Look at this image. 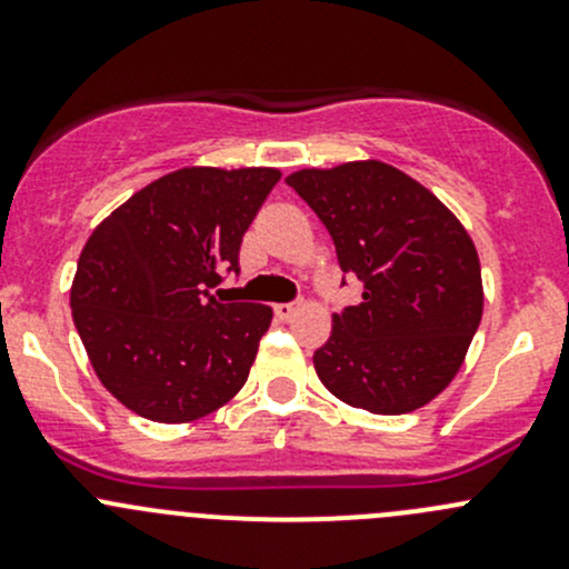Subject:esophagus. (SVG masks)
Listing matches in <instances>:
<instances>
[{
  "instance_id": "1",
  "label": "esophagus",
  "mask_w": 569,
  "mask_h": 569,
  "mask_svg": "<svg viewBox=\"0 0 569 569\" xmlns=\"http://www.w3.org/2000/svg\"><path fill=\"white\" fill-rule=\"evenodd\" d=\"M297 311H300V306H297V302H280V306H274V313H278V319H283V321L295 319Z\"/></svg>"
}]
</instances>
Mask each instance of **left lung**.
Instances as JSON below:
<instances>
[{
  "label": "left lung",
  "instance_id": "obj_1",
  "mask_svg": "<svg viewBox=\"0 0 569 569\" xmlns=\"http://www.w3.org/2000/svg\"><path fill=\"white\" fill-rule=\"evenodd\" d=\"M330 231L363 302L332 313L313 352L319 380L343 405L401 416L429 405L462 369L485 311L481 263L455 211L380 159L286 176Z\"/></svg>",
  "mask_w": 569,
  "mask_h": 569
}]
</instances>
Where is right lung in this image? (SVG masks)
I'll return each mask as SVG.
<instances>
[{
	"instance_id": "1",
	"label": "right lung",
	"mask_w": 569,
	"mask_h": 569,
	"mask_svg": "<svg viewBox=\"0 0 569 569\" xmlns=\"http://www.w3.org/2000/svg\"><path fill=\"white\" fill-rule=\"evenodd\" d=\"M278 168H192L157 178L96 226L71 313L96 377L137 416L189 423L248 382L272 308L222 302L226 269Z\"/></svg>"
}]
</instances>
